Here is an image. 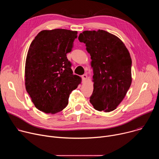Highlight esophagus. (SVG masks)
<instances>
[{"label": "esophagus", "mask_w": 159, "mask_h": 159, "mask_svg": "<svg viewBox=\"0 0 159 159\" xmlns=\"http://www.w3.org/2000/svg\"><path fill=\"white\" fill-rule=\"evenodd\" d=\"M82 80H84V81H85L87 79V75H86V74H84V75H82Z\"/></svg>", "instance_id": "obj_1"}]
</instances>
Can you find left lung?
<instances>
[{
	"mask_svg": "<svg viewBox=\"0 0 159 159\" xmlns=\"http://www.w3.org/2000/svg\"><path fill=\"white\" fill-rule=\"evenodd\" d=\"M85 44L93 69L94 90L90 102L98 111L115 110L131 85V58L123 42L106 31H84L79 36Z\"/></svg>",
	"mask_w": 159,
	"mask_h": 159,
	"instance_id": "left-lung-1",
	"label": "left lung"
}]
</instances>
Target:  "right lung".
Listing matches in <instances>:
<instances>
[{
    "instance_id": "1",
    "label": "right lung",
    "mask_w": 159,
    "mask_h": 159,
    "mask_svg": "<svg viewBox=\"0 0 159 159\" xmlns=\"http://www.w3.org/2000/svg\"><path fill=\"white\" fill-rule=\"evenodd\" d=\"M77 31L43 30L31 42L25 65V85L35 107L48 114L62 111L81 78L73 74L66 53L72 51Z\"/></svg>"
}]
</instances>
